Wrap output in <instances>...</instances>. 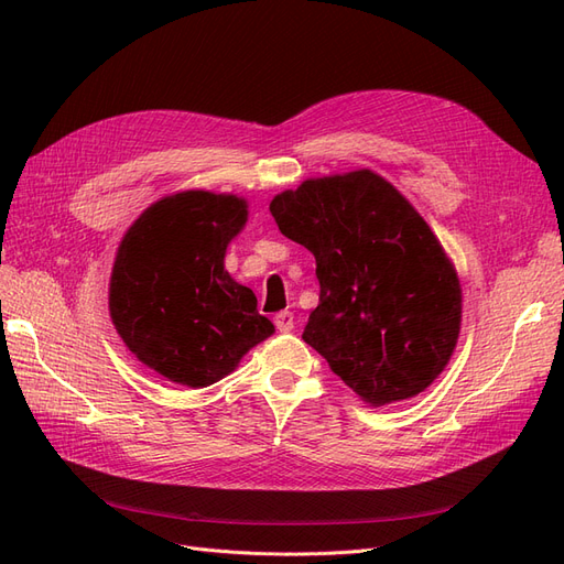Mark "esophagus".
I'll return each instance as SVG.
<instances>
[{
    "instance_id": "1",
    "label": "esophagus",
    "mask_w": 564,
    "mask_h": 564,
    "mask_svg": "<svg viewBox=\"0 0 564 564\" xmlns=\"http://www.w3.org/2000/svg\"><path fill=\"white\" fill-rule=\"evenodd\" d=\"M275 327H278V332H282V334L292 332V329H294V313H289V311L278 313V315H275Z\"/></svg>"
}]
</instances>
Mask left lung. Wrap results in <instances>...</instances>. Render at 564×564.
<instances>
[{
	"label": "left lung",
	"mask_w": 564,
	"mask_h": 564,
	"mask_svg": "<svg viewBox=\"0 0 564 564\" xmlns=\"http://www.w3.org/2000/svg\"><path fill=\"white\" fill-rule=\"evenodd\" d=\"M270 214L317 263L305 344L373 406L429 388L456 346L460 286L412 204L362 169L303 181L272 199Z\"/></svg>",
	"instance_id": "obj_1"
}]
</instances>
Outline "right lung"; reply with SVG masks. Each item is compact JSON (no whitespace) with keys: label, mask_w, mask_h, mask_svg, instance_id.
<instances>
[{"label":"right lung","mask_w":564,"mask_h":564,"mask_svg":"<svg viewBox=\"0 0 564 564\" xmlns=\"http://www.w3.org/2000/svg\"><path fill=\"white\" fill-rule=\"evenodd\" d=\"M245 220V199L187 191L152 204L119 245L110 278L115 329L169 381L216 383L275 332L251 289L224 270Z\"/></svg>","instance_id":"1"}]
</instances>
